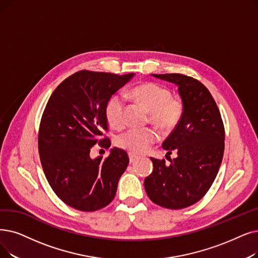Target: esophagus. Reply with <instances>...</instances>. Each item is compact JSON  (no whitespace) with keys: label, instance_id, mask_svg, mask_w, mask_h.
<instances>
[{"label":"esophagus","instance_id":"34e87169","mask_svg":"<svg viewBox=\"0 0 258 258\" xmlns=\"http://www.w3.org/2000/svg\"><path fill=\"white\" fill-rule=\"evenodd\" d=\"M128 157H130V162H131V163L134 162V161H136L137 158H138V156L135 155V154H133V153H130V154H128Z\"/></svg>","mask_w":258,"mask_h":258}]
</instances>
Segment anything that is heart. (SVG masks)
<instances>
[{"instance_id":"obj_1","label":"heart","mask_w":258,"mask_h":258,"mask_svg":"<svg viewBox=\"0 0 258 258\" xmlns=\"http://www.w3.org/2000/svg\"><path fill=\"white\" fill-rule=\"evenodd\" d=\"M130 97L150 111V119L164 132L172 131L183 115V102L172 97L170 89L156 83H145L133 88ZM126 102L121 94L111 96L105 105V115L111 125L121 127L125 123ZM158 138L154 128H130L118 136L117 144L131 153L148 151Z\"/></svg>"}]
</instances>
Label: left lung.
<instances>
[{
  "mask_svg": "<svg viewBox=\"0 0 258 258\" xmlns=\"http://www.w3.org/2000/svg\"><path fill=\"white\" fill-rule=\"evenodd\" d=\"M175 83L183 102V115L163 143L167 154L177 152L169 166L151 158L154 170L144 187L154 204L178 210L196 204L214 182L225 150V126L209 89L181 74H153Z\"/></svg>",
  "mask_w": 258,
  "mask_h": 258,
  "instance_id": "obj_1",
  "label": "left lung"
}]
</instances>
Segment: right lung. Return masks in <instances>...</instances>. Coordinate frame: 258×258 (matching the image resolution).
Returning a JSON list of instances; mask_svg holds the SVG:
<instances>
[{"instance_id":"1","label":"right lung","mask_w":258,"mask_h":258,"mask_svg":"<svg viewBox=\"0 0 258 258\" xmlns=\"http://www.w3.org/2000/svg\"><path fill=\"white\" fill-rule=\"evenodd\" d=\"M134 74L79 71L51 94L39 128V154L47 181L64 204L84 212L109 205L130 162L127 153L111 149L105 159L89 157L98 143L110 147L105 105Z\"/></svg>"}]
</instances>
